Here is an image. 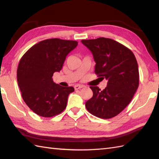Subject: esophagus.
Listing matches in <instances>:
<instances>
[{
    "label": "esophagus",
    "mask_w": 159,
    "mask_h": 159,
    "mask_svg": "<svg viewBox=\"0 0 159 159\" xmlns=\"http://www.w3.org/2000/svg\"><path fill=\"white\" fill-rule=\"evenodd\" d=\"M83 87H84V85H76L75 86H74V89H75L76 90H78V89H80L83 88Z\"/></svg>",
    "instance_id": "obj_1"
}]
</instances>
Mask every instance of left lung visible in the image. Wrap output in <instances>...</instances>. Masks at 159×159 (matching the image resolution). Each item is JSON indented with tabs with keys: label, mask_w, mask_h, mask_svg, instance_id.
<instances>
[{
	"label": "left lung",
	"mask_w": 159,
	"mask_h": 159,
	"mask_svg": "<svg viewBox=\"0 0 159 159\" xmlns=\"http://www.w3.org/2000/svg\"><path fill=\"white\" fill-rule=\"evenodd\" d=\"M81 42L92 52L95 74L108 80L103 90L90 87L93 96L85 102V107L93 116L110 119L128 106L139 87L137 59L129 48L113 39L99 38Z\"/></svg>",
	"instance_id": "left-lung-1"
}]
</instances>
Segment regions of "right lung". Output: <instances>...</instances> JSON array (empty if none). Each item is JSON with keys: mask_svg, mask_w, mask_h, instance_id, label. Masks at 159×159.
I'll list each match as a JSON object with an SVG mask.
<instances>
[{"mask_svg": "<svg viewBox=\"0 0 159 159\" xmlns=\"http://www.w3.org/2000/svg\"><path fill=\"white\" fill-rule=\"evenodd\" d=\"M78 42L58 38L36 43L22 56L17 70V80L22 97L38 116L51 117L66 109L73 87H61L52 77L60 72L67 55Z\"/></svg>", "mask_w": 159, "mask_h": 159, "instance_id": "obj_1", "label": "right lung"}]
</instances>
